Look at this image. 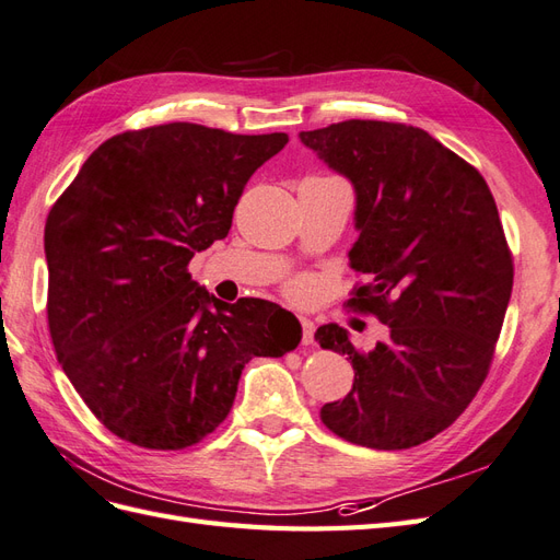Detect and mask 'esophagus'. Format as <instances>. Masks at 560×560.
<instances>
[{"label":"esophagus","mask_w":560,"mask_h":560,"mask_svg":"<svg viewBox=\"0 0 560 560\" xmlns=\"http://www.w3.org/2000/svg\"><path fill=\"white\" fill-rule=\"evenodd\" d=\"M300 324H302V345H312L314 342V322L307 316H300Z\"/></svg>","instance_id":"obj_1"}]
</instances>
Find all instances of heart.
<instances>
[{"label": "heart", "mask_w": 560, "mask_h": 560, "mask_svg": "<svg viewBox=\"0 0 560 560\" xmlns=\"http://www.w3.org/2000/svg\"><path fill=\"white\" fill-rule=\"evenodd\" d=\"M293 295H298V298H305L307 293H310V283L307 281H298V283H293Z\"/></svg>", "instance_id": "b5f03b06"}]
</instances>
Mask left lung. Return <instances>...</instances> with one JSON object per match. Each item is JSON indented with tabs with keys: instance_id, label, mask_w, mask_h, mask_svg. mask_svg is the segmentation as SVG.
Instances as JSON below:
<instances>
[{
	"instance_id": "obj_1",
	"label": "left lung",
	"mask_w": 560,
	"mask_h": 560,
	"mask_svg": "<svg viewBox=\"0 0 560 560\" xmlns=\"http://www.w3.org/2000/svg\"><path fill=\"white\" fill-rule=\"evenodd\" d=\"M300 142L354 187L349 265L371 283L349 305L389 326L369 351L338 324L316 330L354 369L322 420L365 448H412L451 427L488 375L514 285L498 206L481 173L415 126L349 119Z\"/></svg>"
}]
</instances>
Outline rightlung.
Here are the masks:
<instances>
[{"instance_id":"1","label":"right lung","mask_w":560,"mask_h":560,"mask_svg":"<svg viewBox=\"0 0 560 560\" xmlns=\"http://www.w3.org/2000/svg\"><path fill=\"white\" fill-rule=\"evenodd\" d=\"M289 136L175 121L112 136L46 218L58 363L112 434L180 451L228 418L253 357H283L300 322L275 302H222L187 271L225 238L250 175Z\"/></svg>"}]
</instances>
